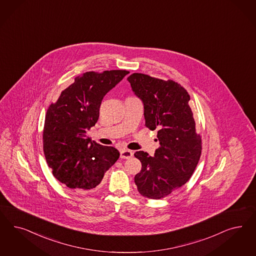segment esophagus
Returning <instances> with one entry per match:
<instances>
[{"instance_id":"obj_1","label":"esophagus","mask_w":256,"mask_h":256,"mask_svg":"<svg viewBox=\"0 0 256 256\" xmlns=\"http://www.w3.org/2000/svg\"><path fill=\"white\" fill-rule=\"evenodd\" d=\"M120 157L124 159H130L132 157V152L129 150H120Z\"/></svg>"}]
</instances>
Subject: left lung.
I'll list each match as a JSON object with an SVG mask.
<instances>
[{
  "label": "left lung",
  "instance_id": "left-lung-1",
  "mask_svg": "<svg viewBox=\"0 0 256 256\" xmlns=\"http://www.w3.org/2000/svg\"><path fill=\"white\" fill-rule=\"evenodd\" d=\"M127 80L143 104L145 126L152 131L156 129L160 144L154 156L142 150L134 154L142 164L134 182L142 196L165 198L190 180L202 154L190 95L172 80L142 74H132Z\"/></svg>",
  "mask_w": 256,
  "mask_h": 256
}]
</instances>
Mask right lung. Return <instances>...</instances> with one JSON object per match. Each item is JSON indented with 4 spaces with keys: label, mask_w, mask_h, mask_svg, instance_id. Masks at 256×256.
<instances>
[{
    "label": "right lung",
    "mask_w": 256,
    "mask_h": 256,
    "mask_svg": "<svg viewBox=\"0 0 256 256\" xmlns=\"http://www.w3.org/2000/svg\"><path fill=\"white\" fill-rule=\"evenodd\" d=\"M127 70L88 72L75 78L50 106L43 130V150L54 176L68 188L80 192L97 188L120 152L86 136L99 118L100 106L108 91Z\"/></svg>",
    "instance_id": "1"
}]
</instances>
